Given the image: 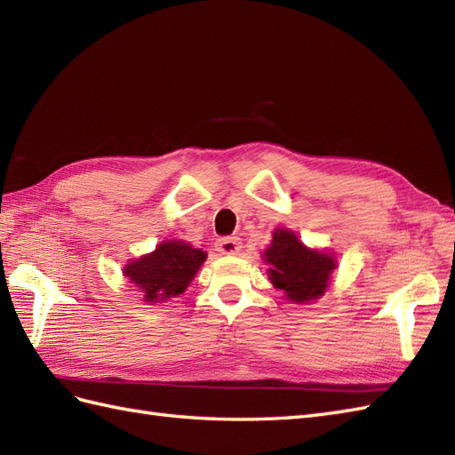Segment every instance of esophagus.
<instances>
[{"label": "esophagus", "instance_id": "esophagus-1", "mask_svg": "<svg viewBox=\"0 0 455 455\" xmlns=\"http://www.w3.org/2000/svg\"><path fill=\"white\" fill-rule=\"evenodd\" d=\"M217 251L220 253H227V255H235L240 251L242 248V242L238 236H227V238H219L215 243Z\"/></svg>", "mask_w": 455, "mask_h": 455}]
</instances>
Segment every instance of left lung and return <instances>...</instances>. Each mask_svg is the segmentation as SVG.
Masks as SVG:
<instances>
[{"mask_svg":"<svg viewBox=\"0 0 455 455\" xmlns=\"http://www.w3.org/2000/svg\"><path fill=\"white\" fill-rule=\"evenodd\" d=\"M265 261L271 265L269 278L275 288L298 304L323 296L336 267L329 253L306 248L294 232L284 228H276L273 243L265 251Z\"/></svg>","mask_w":455,"mask_h":455,"instance_id":"left-lung-1","label":"left lung"}]
</instances>
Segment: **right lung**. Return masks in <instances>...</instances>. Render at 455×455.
I'll return each instance as SVG.
<instances>
[{"mask_svg": "<svg viewBox=\"0 0 455 455\" xmlns=\"http://www.w3.org/2000/svg\"><path fill=\"white\" fill-rule=\"evenodd\" d=\"M205 261L202 250L180 240L163 242L154 253L124 267L128 281L136 284L146 301H161L182 294Z\"/></svg>", "mask_w": 455, "mask_h": 455, "instance_id": "1", "label": "right lung"}]
</instances>
